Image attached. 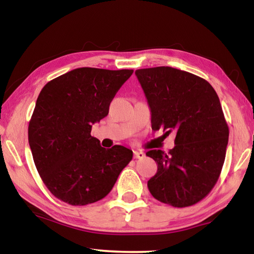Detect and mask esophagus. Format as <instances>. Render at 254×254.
<instances>
[{
  "mask_svg": "<svg viewBox=\"0 0 254 254\" xmlns=\"http://www.w3.org/2000/svg\"><path fill=\"white\" fill-rule=\"evenodd\" d=\"M133 154H134V158L135 159H142V158L145 157L144 152L139 151V150H135V151H133Z\"/></svg>",
  "mask_w": 254,
  "mask_h": 254,
  "instance_id": "obj_1",
  "label": "esophagus"
}]
</instances>
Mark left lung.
<instances>
[{"instance_id":"8db88e82","label":"left lung","mask_w":254,"mask_h":254,"mask_svg":"<svg viewBox=\"0 0 254 254\" xmlns=\"http://www.w3.org/2000/svg\"><path fill=\"white\" fill-rule=\"evenodd\" d=\"M151 111L153 131L175 133L168 153L147 152L158 165L148 188L154 198L186 207L208 195L225 160L229 127L216 92L208 81L173 67L135 70Z\"/></svg>"}]
</instances>
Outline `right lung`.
I'll use <instances>...</instances> for the list:
<instances>
[{"label": "right lung", "mask_w": 254, "mask_h": 254, "mask_svg": "<svg viewBox=\"0 0 254 254\" xmlns=\"http://www.w3.org/2000/svg\"><path fill=\"white\" fill-rule=\"evenodd\" d=\"M132 72L76 68L41 89L29 123V145L42 182L58 199L83 206L104 198L132 160V150L105 149L91 135Z\"/></svg>", "instance_id": "right-lung-1"}]
</instances>
